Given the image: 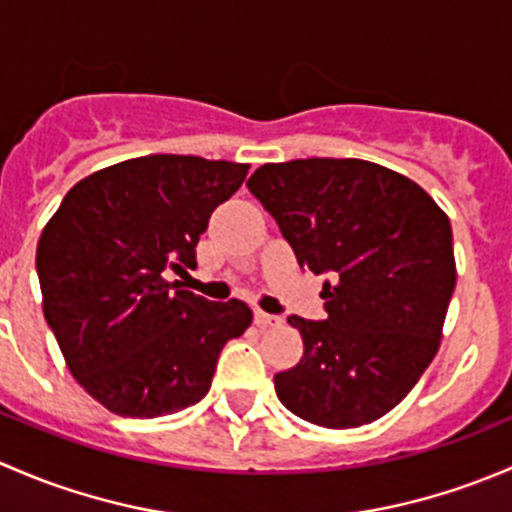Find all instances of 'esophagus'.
Listing matches in <instances>:
<instances>
[{"mask_svg": "<svg viewBox=\"0 0 512 512\" xmlns=\"http://www.w3.org/2000/svg\"><path fill=\"white\" fill-rule=\"evenodd\" d=\"M255 324L257 327H280L282 324V319L277 317V314H267V312H262V309H257L255 312Z\"/></svg>", "mask_w": 512, "mask_h": 512, "instance_id": "34e87169", "label": "esophagus"}]
</instances>
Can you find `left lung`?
Wrapping results in <instances>:
<instances>
[{"label": "left lung", "mask_w": 512, "mask_h": 512, "mask_svg": "<svg viewBox=\"0 0 512 512\" xmlns=\"http://www.w3.org/2000/svg\"><path fill=\"white\" fill-rule=\"evenodd\" d=\"M299 267L329 275L327 317H289L304 354L277 399L324 428L389 414L438 352L456 257L448 215L406 175L359 158L265 163L247 180Z\"/></svg>", "instance_id": "1"}]
</instances>
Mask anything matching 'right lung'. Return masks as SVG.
Instances as JSON below:
<instances>
[{
    "instance_id": "1",
    "label": "right lung",
    "mask_w": 512,
    "mask_h": 512,
    "mask_svg": "<svg viewBox=\"0 0 512 512\" xmlns=\"http://www.w3.org/2000/svg\"><path fill=\"white\" fill-rule=\"evenodd\" d=\"M250 165L143 156L79 180L36 245L46 324L71 376L118 416L198 404L218 356L252 324L240 299L208 302L165 280L195 270L208 220Z\"/></svg>"
}]
</instances>
